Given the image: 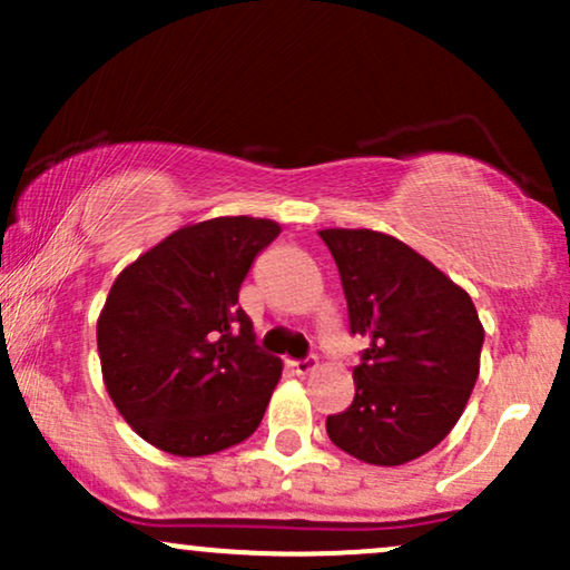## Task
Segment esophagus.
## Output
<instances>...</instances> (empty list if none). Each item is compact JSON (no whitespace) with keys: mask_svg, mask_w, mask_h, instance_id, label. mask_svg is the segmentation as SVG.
<instances>
[{"mask_svg":"<svg viewBox=\"0 0 570 570\" xmlns=\"http://www.w3.org/2000/svg\"><path fill=\"white\" fill-rule=\"evenodd\" d=\"M289 370L294 375H311L316 370V358H294V362H289Z\"/></svg>","mask_w":570,"mask_h":570,"instance_id":"obj_1","label":"esophagus"}]
</instances>
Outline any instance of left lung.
I'll use <instances>...</instances> for the list:
<instances>
[{
  "mask_svg": "<svg viewBox=\"0 0 570 570\" xmlns=\"http://www.w3.org/2000/svg\"><path fill=\"white\" fill-rule=\"evenodd\" d=\"M343 281L351 335L367 340L351 407L326 417L340 450L402 466L455 426L480 375L482 330L461 286L407 244L377 230H322Z\"/></svg>",
  "mask_w": 570,
  "mask_h": 570,
  "instance_id": "1",
  "label": "left lung"
}]
</instances>
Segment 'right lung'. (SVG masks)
I'll return each instance as SVG.
<instances>
[{
    "instance_id": "right-lung-1",
    "label": "right lung",
    "mask_w": 570,
    "mask_h": 570,
    "mask_svg": "<svg viewBox=\"0 0 570 570\" xmlns=\"http://www.w3.org/2000/svg\"><path fill=\"white\" fill-rule=\"evenodd\" d=\"M278 233L273 219H206L117 276L98 316V358L115 407L141 440L198 458L257 431L284 367L254 343L238 292Z\"/></svg>"
}]
</instances>
